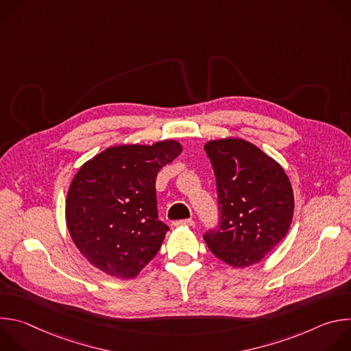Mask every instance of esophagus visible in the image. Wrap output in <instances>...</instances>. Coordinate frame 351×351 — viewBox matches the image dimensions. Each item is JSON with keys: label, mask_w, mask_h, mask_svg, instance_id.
<instances>
[{"label": "esophagus", "mask_w": 351, "mask_h": 351, "mask_svg": "<svg viewBox=\"0 0 351 351\" xmlns=\"http://www.w3.org/2000/svg\"><path fill=\"white\" fill-rule=\"evenodd\" d=\"M173 226H194V221L193 219L176 221V222H173Z\"/></svg>", "instance_id": "1"}]
</instances>
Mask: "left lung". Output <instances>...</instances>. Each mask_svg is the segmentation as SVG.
<instances>
[{
	"label": "left lung",
	"mask_w": 351,
	"mask_h": 351,
	"mask_svg": "<svg viewBox=\"0 0 351 351\" xmlns=\"http://www.w3.org/2000/svg\"><path fill=\"white\" fill-rule=\"evenodd\" d=\"M217 178L219 228L206 233L211 253L233 268L258 264L287 234L291 183L278 161L239 137L204 144Z\"/></svg>",
	"instance_id": "left-lung-1"
}]
</instances>
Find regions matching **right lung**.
Wrapping results in <instances>:
<instances>
[{"label": "right lung", "mask_w": 351, "mask_h": 351, "mask_svg": "<svg viewBox=\"0 0 351 351\" xmlns=\"http://www.w3.org/2000/svg\"><path fill=\"white\" fill-rule=\"evenodd\" d=\"M183 152L176 140L111 145L71 182L65 219L80 254L118 279L136 278L169 228L158 221L156 178Z\"/></svg>", "instance_id": "obj_1"}]
</instances>
